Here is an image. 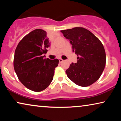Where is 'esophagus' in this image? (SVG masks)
<instances>
[{"label": "esophagus", "instance_id": "34e87169", "mask_svg": "<svg viewBox=\"0 0 121 121\" xmlns=\"http://www.w3.org/2000/svg\"><path fill=\"white\" fill-rule=\"evenodd\" d=\"M58 59H59V63L62 62H63V60L62 58H59Z\"/></svg>", "mask_w": 121, "mask_h": 121}]
</instances>
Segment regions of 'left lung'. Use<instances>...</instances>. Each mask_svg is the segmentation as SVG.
Returning <instances> with one entry per match:
<instances>
[{
    "label": "left lung",
    "mask_w": 121,
    "mask_h": 121,
    "mask_svg": "<svg viewBox=\"0 0 121 121\" xmlns=\"http://www.w3.org/2000/svg\"><path fill=\"white\" fill-rule=\"evenodd\" d=\"M70 40L73 52L78 56L77 63L70 64L65 71L67 77L78 85L86 87L100 78L105 69L106 53L98 38L83 27L60 31Z\"/></svg>",
    "instance_id": "8db88e82"
}]
</instances>
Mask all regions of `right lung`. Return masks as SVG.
Instances as JSON below:
<instances>
[{
    "instance_id": "right-lung-1",
    "label": "right lung",
    "mask_w": 121,
    "mask_h": 121,
    "mask_svg": "<svg viewBox=\"0 0 121 121\" xmlns=\"http://www.w3.org/2000/svg\"><path fill=\"white\" fill-rule=\"evenodd\" d=\"M50 46L47 32L36 29L26 35L15 51L14 68L18 79L26 87L35 92L46 89L53 79L59 60L44 58Z\"/></svg>"
}]
</instances>
